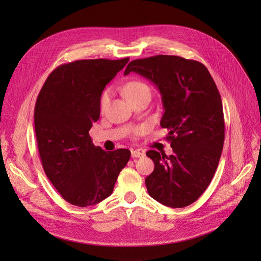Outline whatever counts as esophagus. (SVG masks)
Instances as JSON below:
<instances>
[{
    "label": "esophagus",
    "mask_w": 261,
    "mask_h": 261,
    "mask_svg": "<svg viewBox=\"0 0 261 261\" xmlns=\"http://www.w3.org/2000/svg\"><path fill=\"white\" fill-rule=\"evenodd\" d=\"M145 155L144 150H132V156L133 158H141Z\"/></svg>",
    "instance_id": "34e87169"
}]
</instances>
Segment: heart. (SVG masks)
I'll use <instances>...</instances> for the list:
<instances>
[{
  "instance_id": "1",
  "label": "heart",
  "mask_w": 261,
  "mask_h": 261,
  "mask_svg": "<svg viewBox=\"0 0 261 261\" xmlns=\"http://www.w3.org/2000/svg\"><path fill=\"white\" fill-rule=\"evenodd\" d=\"M123 92L125 94V97L127 98V100L130 102L133 100L137 99L138 97L143 96V94H150L151 96V90H150L149 86L141 82V81H130L127 84L124 86ZM110 100V90H105L102 92L101 97H100V109L105 110L106 107L109 103ZM141 129H138L137 133H139Z\"/></svg>"
}]
</instances>
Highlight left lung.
Wrapping results in <instances>:
<instances>
[{
    "mask_svg": "<svg viewBox=\"0 0 261 261\" xmlns=\"http://www.w3.org/2000/svg\"><path fill=\"white\" fill-rule=\"evenodd\" d=\"M135 72L160 90L173 154L149 150L154 170L146 177L149 195L171 208L195 202L217 171L224 143V116L217 85L202 63L176 55L132 61L124 75Z\"/></svg>",
    "mask_w": 261,
    "mask_h": 261,
    "instance_id": "8db88e82",
    "label": "left lung"
}]
</instances>
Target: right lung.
Wrapping results in <instances>:
<instances>
[{
	"mask_svg": "<svg viewBox=\"0 0 261 261\" xmlns=\"http://www.w3.org/2000/svg\"><path fill=\"white\" fill-rule=\"evenodd\" d=\"M121 60H78L55 68L39 92L35 130L42 168L67 202L93 206L112 194L130 151L107 152L93 145L89 130L100 117L106 85L127 64Z\"/></svg>",
	"mask_w": 261,
	"mask_h": 261,
	"instance_id": "add662e5",
	"label": "right lung"
}]
</instances>
